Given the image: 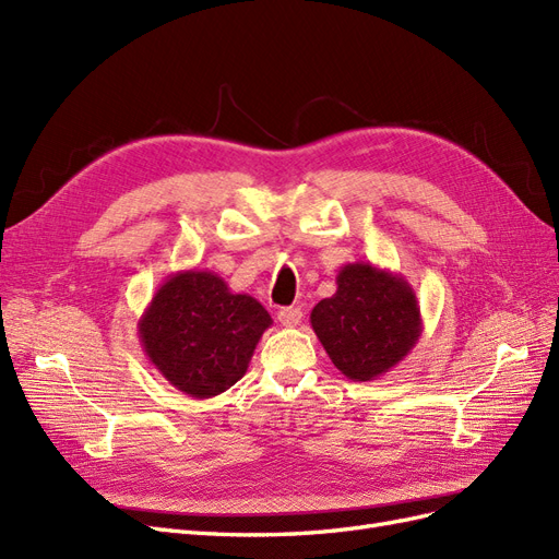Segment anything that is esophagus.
Instances as JSON below:
<instances>
[{
  "label": "esophagus",
  "mask_w": 559,
  "mask_h": 559,
  "mask_svg": "<svg viewBox=\"0 0 559 559\" xmlns=\"http://www.w3.org/2000/svg\"><path fill=\"white\" fill-rule=\"evenodd\" d=\"M277 319L282 321L284 326L294 329V326H298V324H300V319H302V310H300V308H282V310L277 312Z\"/></svg>",
  "instance_id": "34e87169"
}]
</instances>
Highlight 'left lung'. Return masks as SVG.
<instances>
[{
    "label": "left lung",
    "mask_w": 559,
    "mask_h": 559,
    "mask_svg": "<svg viewBox=\"0 0 559 559\" xmlns=\"http://www.w3.org/2000/svg\"><path fill=\"white\" fill-rule=\"evenodd\" d=\"M335 284V294L312 308V331L345 378L378 380L419 341L415 289L403 275L364 261L337 270Z\"/></svg>",
    "instance_id": "obj_1"
}]
</instances>
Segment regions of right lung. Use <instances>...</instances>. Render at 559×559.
<instances>
[{
    "instance_id": "add662e5",
    "label": "right lung",
    "mask_w": 559,
    "mask_h": 559,
    "mask_svg": "<svg viewBox=\"0 0 559 559\" xmlns=\"http://www.w3.org/2000/svg\"><path fill=\"white\" fill-rule=\"evenodd\" d=\"M273 319L257 298L233 294L210 270L167 277L138 321L140 343L158 373L193 399L238 382Z\"/></svg>"
}]
</instances>
